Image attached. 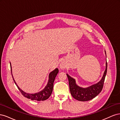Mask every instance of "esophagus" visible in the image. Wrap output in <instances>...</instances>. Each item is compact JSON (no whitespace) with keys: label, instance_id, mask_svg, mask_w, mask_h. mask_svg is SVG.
<instances>
[{"label":"esophagus","instance_id":"esophagus-1","mask_svg":"<svg viewBox=\"0 0 120 120\" xmlns=\"http://www.w3.org/2000/svg\"><path fill=\"white\" fill-rule=\"evenodd\" d=\"M60 68L61 69V70H64L66 68V64L64 61H61L60 64Z\"/></svg>","mask_w":120,"mask_h":120}]
</instances>
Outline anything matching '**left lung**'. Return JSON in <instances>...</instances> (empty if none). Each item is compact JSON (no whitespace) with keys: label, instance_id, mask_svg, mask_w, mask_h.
Here are the masks:
<instances>
[{"label":"left lung","instance_id":"obj_1","mask_svg":"<svg viewBox=\"0 0 120 120\" xmlns=\"http://www.w3.org/2000/svg\"><path fill=\"white\" fill-rule=\"evenodd\" d=\"M105 53L106 54V51ZM107 71V63H106V69L101 80L97 83L86 88H82L76 83L75 79L71 77L68 74L69 87L71 96L74 99L79 101H88L93 99L100 93L102 90L105 79Z\"/></svg>","mask_w":120,"mask_h":120}]
</instances>
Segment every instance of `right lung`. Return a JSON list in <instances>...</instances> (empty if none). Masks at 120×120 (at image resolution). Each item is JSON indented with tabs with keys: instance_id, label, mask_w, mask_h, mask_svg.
I'll return each mask as SVG.
<instances>
[{
	"instance_id": "add662e5",
	"label": "right lung",
	"mask_w": 120,
	"mask_h": 120,
	"mask_svg": "<svg viewBox=\"0 0 120 120\" xmlns=\"http://www.w3.org/2000/svg\"><path fill=\"white\" fill-rule=\"evenodd\" d=\"M10 64L11 71V74H12L14 82L15 83L17 88L19 89L21 93L22 94V95L24 97H26L28 98V99H30L31 100H35L38 101H45L48 99V98H49V97L50 96V95H51L52 92L53 87V82L56 75H57L58 72H59V69L57 68H56L55 70H54L53 71H52L50 72L49 76V81H48V83H47L46 86H45V88L42 90H41V91L34 93V94H29V93H25V92L23 91V90L20 89L19 88V87L17 85V83H16L15 80H14L12 75L11 65L10 63Z\"/></svg>"
}]
</instances>
